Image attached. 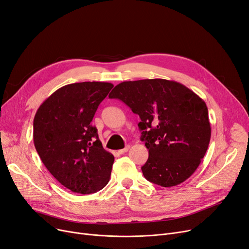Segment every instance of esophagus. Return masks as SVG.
I'll use <instances>...</instances> for the list:
<instances>
[{"mask_svg": "<svg viewBox=\"0 0 249 249\" xmlns=\"http://www.w3.org/2000/svg\"><path fill=\"white\" fill-rule=\"evenodd\" d=\"M128 149H130V146H126V147H124V149H122V150H118V153H119V154L126 153V152L128 151Z\"/></svg>", "mask_w": 249, "mask_h": 249, "instance_id": "esophagus-1", "label": "esophagus"}]
</instances>
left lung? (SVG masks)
<instances>
[{
	"mask_svg": "<svg viewBox=\"0 0 249 249\" xmlns=\"http://www.w3.org/2000/svg\"><path fill=\"white\" fill-rule=\"evenodd\" d=\"M109 98L119 99L140 116L141 140L149 157L146 180L162 187L185 182L199 166L211 141L205 102L190 89L162 78L123 82Z\"/></svg>",
	"mask_w": 249,
	"mask_h": 249,
	"instance_id": "obj_1",
	"label": "left lung"
}]
</instances>
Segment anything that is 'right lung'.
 Masks as SVG:
<instances>
[{
  "label": "right lung",
  "mask_w": 249,
  "mask_h": 249,
  "mask_svg": "<svg viewBox=\"0 0 249 249\" xmlns=\"http://www.w3.org/2000/svg\"><path fill=\"white\" fill-rule=\"evenodd\" d=\"M110 83L84 82L58 89L38 107L34 143L47 170L74 193L91 194L110 178L114 156L106 151L92 125Z\"/></svg>",
  "instance_id": "add662e5"
}]
</instances>
